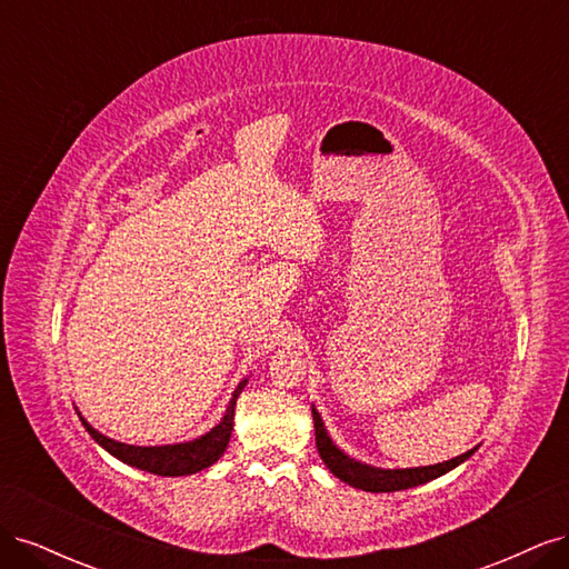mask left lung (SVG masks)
<instances>
[{
  "mask_svg": "<svg viewBox=\"0 0 569 569\" xmlns=\"http://www.w3.org/2000/svg\"><path fill=\"white\" fill-rule=\"evenodd\" d=\"M313 425H316L318 453H320L322 462L327 465V470H330L335 477H339L341 481H347L349 487L372 491V493L403 491V489L427 485V481L451 472L453 468H458L460 462H465L477 451V446H475V449L465 451L462 456H456L451 460H443L437 465H422V468H393V470L375 468V465L360 462L339 449V446L332 441L330 432H327V427H325L316 406H313Z\"/></svg>",
  "mask_w": 569,
  "mask_h": 569,
  "instance_id": "8db88e82",
  "label": "left lung"
}]
</instances>
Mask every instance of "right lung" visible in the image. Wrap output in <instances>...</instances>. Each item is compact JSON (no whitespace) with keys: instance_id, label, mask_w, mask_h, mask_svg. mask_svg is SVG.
Returning a JSON list of instances; mask_svg holds the SVG:
<instances>
[{"instance_id":"right-lung-1","label":"right lung","mask_w":569,"mask_h":569,"mask_svg":"<svg viewBox=\"0 0 569 569\" xmlns=\"http://www.w3.org/2000/svg\"><path fill=\"white\" fill-rule=\"evenodd\" d=\"M247 382H249V377H244V380L239 382L237 389L232 391V399L228 403V410H226V416H222V420L216 427H211L209 432L192 439V441L166 443V446H132V443L109 439L107 435H101L99 429H94L88 420H84L80 412L78 416H80L82 427L90 432V437L101 446V449L109 451L120 462H126V465H130V468H137V470L151 472V475L184 477V475H194V472L211 468V465L222 453H226L230 437H232V427H234L237 396L242 393Z\"/></svg>"}]
</instances>
